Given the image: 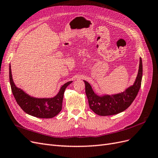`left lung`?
I'll list each match as a JSON object with an SVG mask.
<instances>
[{"label":"left lung","mask_w":158,"mask_h":158,"mask_svg":"<svg viewBox=\"0 0 158 158\" xmlns=\"http://www.w3.org/2000/svg\"><path fill=\"white\" fill-rule=\"evenodd\" d=\"M142 77V62L140 58L139 69L135 83L123 92L114 95H100L95 94L91 85L84 80L85 94L88 99L89 108L100 116L116 114L126 110L136 98L141 86Z\"/></svg>","instance_id":"1"}]
</instances>
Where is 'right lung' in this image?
Here are the masks:
<instances>
[{
    "label": "right lung",
    "mask_w": 158,
    "mask_h": 158,
    "mask_svg": "<svg viewBox=\"0 0 158 158\" xmlns=\"http://www.w3.org/2000/svg\"><path fill=\"white\" fill-rule=\"evenodd\" d=\"M9 78L14 98L23 111L31 116L46 118L54 117L60 113L65 89L73 82V81H70L62 85L59 93L53 98H36L30 96L16 86L12 79L10 64L9 66Z\"/></svg>",
    "instance_id": "right-lung-1"
}]
</instances>
